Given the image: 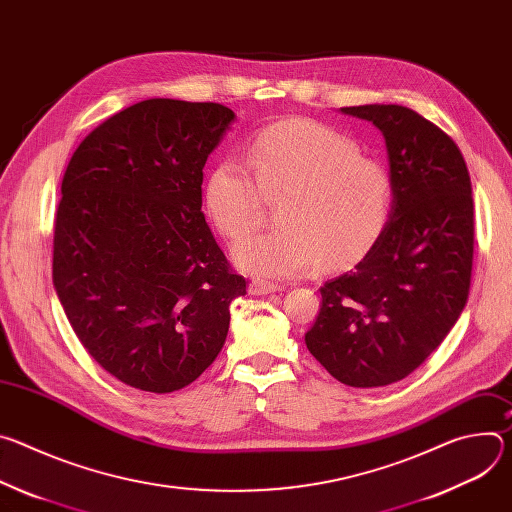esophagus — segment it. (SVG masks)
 <instances>
[{
  "mask_svg": "<svg viewBox=\"0 0 512 512\" xmlns=\"http://www.w3.org/2000/svg\"><path fill=\"white\" fill-rule=\"evenodd\" d=\"M279 289H281V285L259 281V279L249 283V294L251 296H267V294H273V291H279Z\"/></svg>",
  "mask_w": 512,
  "mask_h": 512,
  "instance_id": "obj_1",
  "label": "esophagus"
}]
</instances>
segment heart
Instances as JSON below:
<instances>
[{"label":"heart","instance_id":"obj_1","mask_svg":"<svg viewBox=\"0 0 512 512\" xmlns=\"http://www.w3.org/2000/svg\"><path fill=\"white\" fill-rule=\"evenodd\" d=\"M287 194L279 206L281 229L235 245L243 271L296 277L318 265H344L367 251L387 225L393 186L387 168L336 129L291 119L263 129L251 143L249 164L218 162L204 188L206 212L229 241L251 233L263 202Z\"/></svg>","mask_w":512,"mask_h":512}]
</instances>
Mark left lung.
<instances>
[{"mask_svg": "<svg viewBox=\"0 0 512 512\" xmlns=\"http://www.w3.org/2000/svg\"><path fill=\"white\" fill-rule=\"evenodd\" d=\"M385 137L393 202L369 253L328 279L306 346L348 387L405 379L442 344L470 291L474 200L454 139L401 105L342 107Z\"/></svg>", "mask_w": 512, "mask_h": 512, "instance_id": "1", "label": "left lung"}]
</instances>
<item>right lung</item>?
<instances>
[{
  "instance_id": "add662e5",
  "label": "right lung",
  "mask_w": 512,
  "mask_h": 512,
  "mask_svg": "<svg viewBox=\"0 0 512 512\" xmlns=\"http://www.w3.org/2000/svg\"><path fill=\"white\" fill-rule=\"evenodd\" d=\"M235 119L218 103L141 101L91 131L64 172L54 289L87 352L129 387L196 381L247 294L202 214V168Z\"/></svg>"
}]
</instances>
